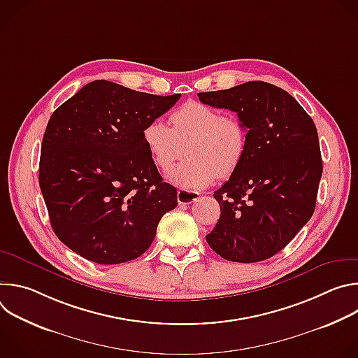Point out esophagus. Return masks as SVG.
Listing matches in <instances>:
<instances>
[{
	"mask_svg": "<svg viewBox=\"0 0 358 358\" xmlns=\"http://www.w3.org/2000/svg\"><path fill=\"white\" fill-rule=\"evenodd\" d=\"M199 198V194L195 191L188 189H178L177 192V201L178 203H191Z\"/></svg>",
	"mask_w": 358,
	"mask_h": 358,
	"instance_id": "34e87169",
	"label": "esophagus"
}]
</instances>
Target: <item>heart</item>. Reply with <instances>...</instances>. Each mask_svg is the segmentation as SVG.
Segmentation results:
<instances>
[{
	"label": "heart",
	"mask_w": 358,
	"mask_h": 358,
	"mask_svg": "<svg viewBox=\"0 0 358 358\" xmlns=\"http://www.w3.org/2000/svg\"><path fill=\"white\" fill-rule=\"evenodd\" d=\"M171 127L160 119L148 122L143 140L155 164L166 171L185 155L187 160L171 169L169 181L185 189H199L217 177L228 178L241 166L249 131L239 117L201 101H187L170 115Z\"/></svg>",
	"instance_id": "b5f03b06"
}]
</instances>
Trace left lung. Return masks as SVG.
Wrapping results in <instances>:
<instances>
[{"label": "left lung", "instance_id": "1", "mask_svg": "<svg viewBox=\"0 0 358 358\" xmlns=\"http://www.w3.org/2000/svg\"><path fill=\"white\" fill-rule=\"evenodd\" d=\"M198 97L236 112L249 131L241 166L214 192L221 217L207 242L227 261L269 259L316 208L323 163L315 122L286 90L261 80Z\"/></svg>", "mask_w": 358, "mask_h": 358}]
</instances>
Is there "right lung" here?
I'll return each mask as SVG.
<instances>
[{"mask_svg":"<svg viewBox=\"0 0 358 358\" xmlns=\"http://www.w3.org/2000/svg\"><path fill=\"white\" fill-rule=\"evenodd\" d=\"M180 96L94 80L50 116L39 187L55 235L82 258L117 265L141 257L177 207V189L163 182L143 129Z\"/></svg>","mask_w":358,"mask_h":358,"instance_id":"right-lung-1","label":"right lung"}]
</instances>
